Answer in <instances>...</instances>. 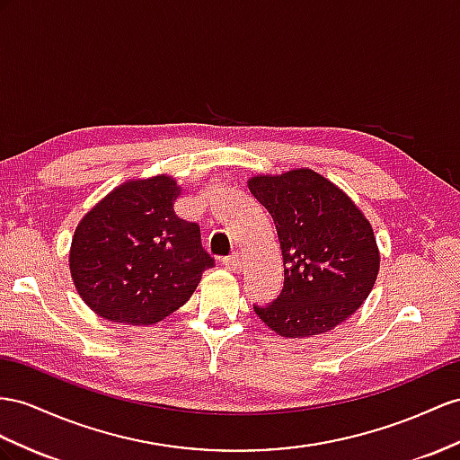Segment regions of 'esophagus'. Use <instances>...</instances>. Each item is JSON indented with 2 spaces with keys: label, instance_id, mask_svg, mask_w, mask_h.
<instances>
[{
  "label": "esophagus",
  "instance_id": "1",
  "mask_svg": "<svg viewBox=\"0 0 460 460\" xmlns=\"http://www.w3.org/2000/svg\"><path fill=\"white\" fill-rule=\"evenodd\" d=\"M223 266H226L227 270H231V272H234V274H239L241 270H243V261H241V256H239V252H233L231 256H227L226 261H223Z\"/></svg>",
  "mask_w": 460,
  "mask_h": 460
}]
</instances>
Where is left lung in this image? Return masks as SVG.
<instances>
[{"instance_id":"obj_1","label":"left lung","mask_w":460,"mask_h":460,"mask_svg":"<svg viewBox=\"0 0 460 460\" xmlns=\"http://www.w3.org/2000/svg\"><path fill=\"white\" fill-rule=\"evenodd\" d=\"M251 194L274 219L284 289L254 313L286 338H309L332 331L356 313L379 274V249L371 223L323 174L296 169L256 174Z\"/></svg>"}]
</instances>
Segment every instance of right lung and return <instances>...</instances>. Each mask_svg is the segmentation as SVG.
<instances>
[{
    "mask_svg": "<svg viewBox=\"0 0 460 460\" xmlns=\"http://www.w3.org/2000/svg\"><path fill=\"white\" fill-rule=\"evenodd\" d=\"M179 196L172 176L134 179L79 221L69 270L81 299L102 319L155 324L182 307L214 266L199 227L174 214Z\"/></svg>",
    "mask_w": 460,
    "mask_h": 460,
    "instance_id": "obj_1",
    "label": "right lung"
}]
</instances>
